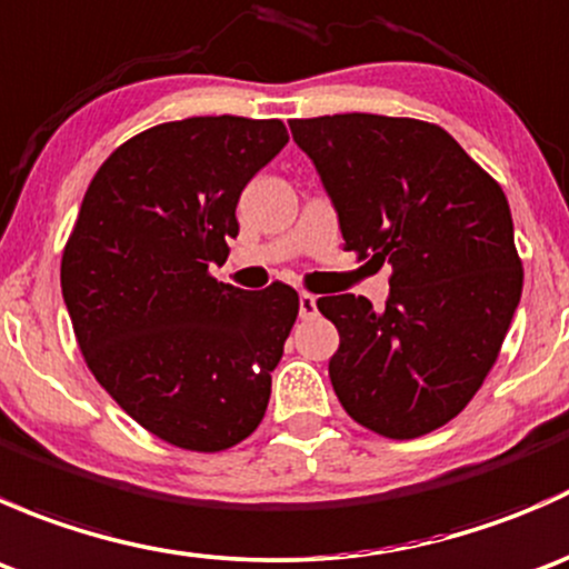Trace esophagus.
Here are the masks:
<instances>
[{
    "mask_svg": "<svg viewBox=\"0 0 569 569\" xmlns=\"http://www.w3.org/2000/svg\"><path fill=\"white\" fill-rule=\"evenodd\" d=\"M313 313H317V297L308 295V291H302V295H300V317L308 319V317H313Z\"/></svg>",
    "mask_w": 569,
    "mask_h": 569,
    "instance_id": "1",
    "label": "esophagus"
}]
</instances>
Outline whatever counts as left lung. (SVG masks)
I'll list each match as a JSON object with an SVG mask.
<instances>
[{
	"label": "left lung",
	"mask_w": 569,
	"mask_h": 569,
	"mask_svg": "<svg viewBox=\"0 0 569 569\" xmlns=\"http://www.w3.org/2000/svg\"><path fill=\"white\" fill-rule=\"evenodd\" d=\"M338 211L343 248L391 263L386 311L317 302L338 327L330 382L377 435L421 438L473 399L523 291L503 189L435 123L386 114L291 120Z\"/></svg>",
	"instance_id": "1"
}]
</instances>
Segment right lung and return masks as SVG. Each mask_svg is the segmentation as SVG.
<instances>
[{
	"instance_id": "obj_1",
	"label": "right lung",
	"mask_w": 569,
	"mask_h": 569,
	"mask_svg": "<svg viewBox=\"0 0 569 569\" xmlns=\"http://www.w3.org/2000/svg\"><path fill=\"white\" fill-rule=\"evenodd\" d=\"M289 142L280 120L187 118L126 140L84 192L60 283L84 363L157 438L226 451L256 432L300 313L291 286L217 283L248 181Z\"/></svg>"
}]
</instances>
